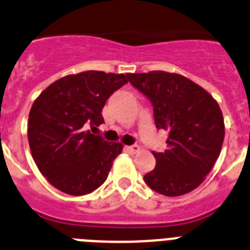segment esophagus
I'll list each match as a JSON object with an SVG mask.
<instances>
[{
	"label": "esophagus",
	"mask_w": 250,
	"mask_h": 250,
	"mask_svg": "<svg viewBox=\"0 0 250 250\" xmlns=\"http://www.w3.org/2000/svg\"><path fill=\"white\" fill-rule=\"evenodd\" d=\"M126 150L131 154H138L141 151V147L139 145H131V146H126Z\"/></svg>",
	"instance_id": "1"
}]
</instances>
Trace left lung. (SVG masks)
I'll use <instances>...</instances> for the list:
<instances>
[{"label": "left lung", "mask_w": 250, "mask_h": 250, "mask_svg": "<svg viewBox=\"0 0 250 250\" xmlns=\"http://www.w3.org/2000/svg\"><path fill=\"white\" fill-rule=\"evenodd\" d=\"M127 80L151 101L158 129L167 131L164 152L152 151L155 169L144 176L165 196L190 193L205 180L224 141L223 112L202 86L180 74H127Z\"/></svg>", "instance_id": "left-lung-1"}]
</instances>
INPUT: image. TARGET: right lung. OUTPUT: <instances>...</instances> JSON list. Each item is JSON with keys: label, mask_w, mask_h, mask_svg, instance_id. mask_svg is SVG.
<instances>
[{"label": "right lung", "mask_w": 250, "mask_h": 250, "mask_svg": "<svg viewBox=\"0 0 250 250\" xmlns=\"http://www.w3.org/2000/svg\"><path fill=\"white\" fill-rule=\"evenodd\" d=\"M126 83L124 74L67 75L34 101L28 114V145L41 174L56 189L85 195L104 184L124 145L85 129L100 126L106 100Z\"/></svg>", "instance_id": "right-lung-1"}]
</instances>
